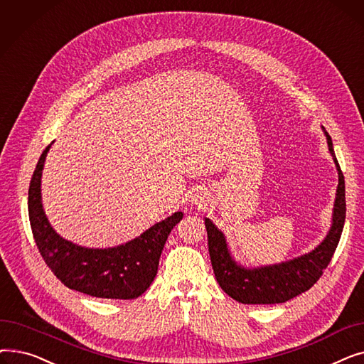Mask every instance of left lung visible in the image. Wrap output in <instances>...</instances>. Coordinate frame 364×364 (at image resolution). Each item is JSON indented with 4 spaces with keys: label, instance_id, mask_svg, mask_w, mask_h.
Returning <instances> with one entry per match:
<instances>
[{
    "label": "left lung",
    "instance_id": "left-lung-1",
    "mask_svg": "<svg viewBox=\"0 0 364 364\" xmlns=\"http://www.w3.org/2000/svg\"><path fill=\"white\" fill-rule=\"evenodd\" d=\"M324 134L328 137L329 150L338 168L339 183L333 208L332 228L328 237L313 252L279 265L264 267V269L257 270H246L232 259L230 254L227 251L223 233L211 221L205 218L208 250L209 257H211L215 279L221 286V289L233 299L242 304L286 302L298 296L299 294L309 291L329 265L342 235L343 223H346L347 205L343 174L335 158L332 139L326 131H324Z\"/></svg>",
    "mask_w": 364,
    "mask_h": 364
}]
</instances>
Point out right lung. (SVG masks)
Segmentation results:
<instances>
[{"mask_svg":"<svg viewBox=\"0 0 364 364\" xmlns=\"http://www.w3.org/2000/svg\"><path fill=\"white\" fill-rule=\"evenodd\" d=\"M51 144L46 147L36 164L28 196L32 235L43 259L69 289L107 299L140 296L155 279L164 245L183 213H176L118 247L88 250L76 246L53 230L43 209L41 174Z\"/></svg>","mask_w":364,"mask_h":364,"instance_id":"right-lung-1","label":"right lung"}]
</instances>
